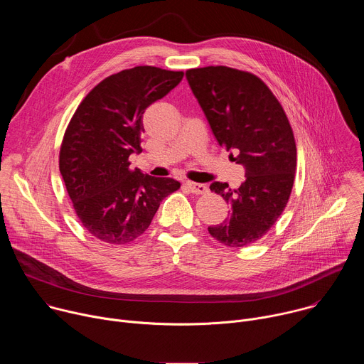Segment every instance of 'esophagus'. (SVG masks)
<instances>
[{"mask_svg": "<svg viewBox=\"0 0 364 364\" xmlns=\"http://www.w3.org/2000/svg\"><path fill=\"white\" fill-rule=\"evenodd\" d=\"M186 186H187V188H188L191 193H194V194H204V193H207V190H209V187H207V186L203 184V183L187 181Z\"/></svg>", "mask_w": 364, "mask_h": 364, "instance_id": "obj_1", "label": "esophagus"}]
</instances>
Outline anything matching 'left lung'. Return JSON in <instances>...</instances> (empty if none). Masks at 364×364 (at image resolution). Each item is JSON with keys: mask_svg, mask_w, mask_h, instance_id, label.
I'll return each instance as SVG.
<instances>
[{"mask_svg": "<svg viewBox=\"0 0 364 364\" xmlns=\"http://www.w3.org/2000/svg\"><path fill=\"white\" fill-rule=\"evenodd\" d=\"M187 82L209 125L228 151H236L246 180L239 188L213 181L230 212L209 233L232 247L261 239L288 203L296 167V146L289 121L278 99L257 76L226 66L186 72Z\"/></svg>", "mask_w": 364, "mask_h": 364, "instance_id": "left-lung-1", "label": "left lung"}]
</instances>
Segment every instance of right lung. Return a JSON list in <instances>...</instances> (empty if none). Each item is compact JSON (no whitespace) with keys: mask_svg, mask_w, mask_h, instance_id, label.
<instances>
[{"mask_svg":"<svg viewBox=\"0 0 364 364\" xmlns=\"http://www.w3.org/2000/svg\"><path fill=\"white\" fill-rule=\"evenodd\" d=\"M183 72L136 66L103 79L82 100L62 142L59 167L85 229L124 245L151 225L160 203L180 188L170 177L129 167L142 151L145 109L183 79Z\"/></svg>","mask_w":364,"mask_h":364,"instance_id":"obj_1","label":"right lung"}]
</instances>
